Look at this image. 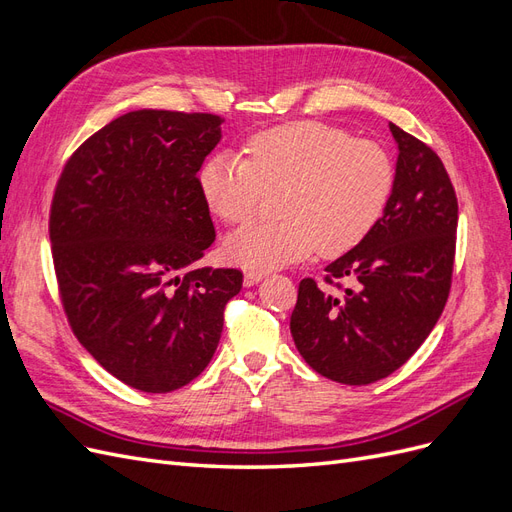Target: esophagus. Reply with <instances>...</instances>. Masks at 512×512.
<instances>
[{"label":"esophagus","instance_id":"1","mask_svg":"<svg viewBox=\"0 0 512 512\" xmlns=\"http://www.w3.org/2000/svg\"><path fill=\"white\" fill-rule=\"evenodd\" d=\"M262 277H265V273H260V271H247V273L243 275V284H245L247 288H252V286H256L258 282H262Z\"/></svg>","mask_w":512,"mask_h":512}]
</instances>
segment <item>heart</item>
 <instances>
[{"mask_svg": "<svg viewBox=\"0 0 512 512\" xmlns=\"http://www.w3.org/2000/svg\"><path fill=\"white\" fill-rule=\"evenodd\" d=\"M395 185L382 145L318 121H299L252 136L245 156L220 151L198 173L207 207L228 224L254 218L265 192L280 194V222H256L226 239L230 262L271 271L316 250L342 256L378 224Z\"/></svg>", "mask_w": 512, "mask_h": 512, "instance_id": "heart-1", "label": "heart"}]
</instances>
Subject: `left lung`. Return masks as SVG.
Instances as JSON below:
<instances>
[{
	"label": "left lung",
	"instance_id": "obj_1",
	"mask_svg": "<svg viewBox=\"0 0 512 512\" xmlns=\"http://www.w3.org/2000/svg\"><path fill=\"white\" fill-rule=\"evenodd\" d=\"M397 145L395 185L382 218L324 269L331 292L299 284L290 316L294 346L320 376L363 386L391 376L436 327L451 290L457 196L442 160L389 123Z\"/></svg>",
	"mask_w": 512,
	"mask_h": 512
}]
</instances>
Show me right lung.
<instances>
[{
    "label": "right lung",
    "instance_id": "1",
    "mask_svg": "<svg viewBox=\"0 0 512 512\" xmlns=\"http://www.w3.org/2000/svg\"><path fill=\"white\" fill-rule=\"evenodd\" d=\"M222 119L141 108L117 117L66 164L51 245L74 335L145 393L192 382L213 359L237 269H194L215 239L196 173Z\"/></svg>",
    "mask_w": 512,
    "mask_h": 512
}]
</instances>
